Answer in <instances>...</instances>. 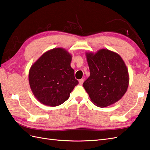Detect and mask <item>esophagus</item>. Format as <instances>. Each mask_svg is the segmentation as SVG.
<instances>
[{"mask_svg": "<svg viewBox=\"0 0 150 150\" xmlns=\"http://www.w3.org/2000/svg\"><path fill=\"white\" fill-rule=\"evenodd\" d=\"M83 81H84V80H83V79H81V80H79V84L80 85H82V83H83Z\"/></svg>", "mask_w": 150, "mask_h": 150, "instance_id": "esophagus-1", "label": "esophagus"}]
</instances>
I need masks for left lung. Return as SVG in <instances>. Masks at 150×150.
<instances>
[{
    "mask_svg": "<svg viewBox=\"0 0 150 150\" xmlns=\"http://www.w3.org/2000/svg\"><path fill=\"white\" fill-rule=\"evenodd\" d=\"M90 76L83 86L91 102L105 107L119 101L129 84L128 71L123 59L116 52L102 48L96 53L86 52Z\"/></svg>",
    "mask_w": 150,
    "mask_h": 150,
    "instance_id": "left-lung-1",
    "label": "left lung"
}]
</instances>
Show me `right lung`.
I'll use <instances>...</instances> for the list:
<instances>
[{"label":"right lung","mask_w":150,"mask_h":150,"mask_svg":"<svg viewBox=\"0 0 150 150\" xmlns=\"http://www.w3.org/2000/svg\"><path fill=\"white\" fill-rule=\"evenodd\" d=\"M72 56L62 48L48 50L31 66L29 81L34 96L45 105L63 103L79 83L71 66Z\"/></svg>","instance_id":"1"}]
</instances>
